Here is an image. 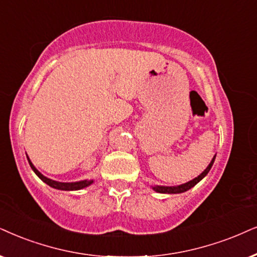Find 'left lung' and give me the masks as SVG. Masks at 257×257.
<instances>
[{
	"label": "left lung",
	"mask_w": 257,
	"mask_h": 257,
	"mask_svg": "<svg viewBox=\"0 0 257 257\" xmlns=\"http://www.w3.org/2000/svg\"><path fill=\"white\" fill-rule=\"evenodd\" d=\"M215 159H216V155L213 157L212 160L209 164V166L206 167V170L203 172V173L198 175L197 178H194V179L190 180L188 183H185V184H181V185H178V186H153V190L155 191V192H159V193H183L185 191L190 190V188H192L194 185H197L199 181L203 179L205 175L209 173L211 167H212L213 162H215Z\"/></svg>",
	"instance_id": "1"
}]
</instances>
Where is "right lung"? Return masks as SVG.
Wrapping results in <instances>:
<instances>
[{
	"label": "right lung",
	"instance_id": "add662e5",
	"mask_svg": "<svg viewBox=\"0 0 257 257\" xmlns=\"http://www.w3.org/2000/svg\"><path fill=\"white\" fill-rule=\"evenodd\" d=\"M28 159V162L29 165H31L32 170L34 171V173L38 175L40 179L44 181V183H46L48 186L53 187V188H57V190H61V191H77V190H82V188H85L87 186H90L91 184L93 183V180H82V181H76V183H59V181H56V180H52V179H48L47 177H45V175H42L40 172H39L37 168L34 167V165L32 164V161Z\"/></svg>",
	"mask_w": 257,
	"mask_h": 257
}]
</instances>
